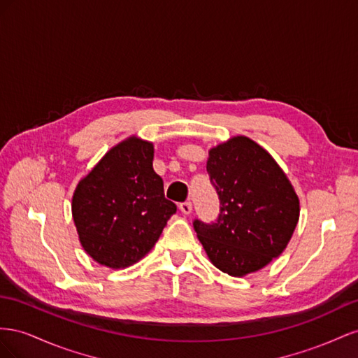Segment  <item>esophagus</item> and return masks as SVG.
Wrapping results in <instances>:
<instances>
[{"instance_id": "1", "label": "esophagus", "mask_w": 358, "mask_h": 358, "mask_svg": "<svg viewBox=\"0 0 358 358\" xmlns=\"http://www.w3.org/2000/svg\"><path fill=\"white\" fill-rule=\"evenodd\" d=\"M180 211L182 214H190L192 213V202L186 201V202H181L180 203Z\"/></svg>"}]
</instances>
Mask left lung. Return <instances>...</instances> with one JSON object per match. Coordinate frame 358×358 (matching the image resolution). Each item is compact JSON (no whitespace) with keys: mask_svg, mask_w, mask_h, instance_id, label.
<instances>
[{"mask_svg":"<svg viewBox=\"0 0 358 358\" xmlns=\"http://www.w3.org/2000/svg\"><path fill=\"white\" fill-rule=\"evenodd\" d=\"M207 172L220 199L214 223L193 222L214 267L234 278L264 268L287 249L300 201L270 152L248 136L208 151Z\"/></svg>","mask_w":358,"mask_h":358,"instance_id":"left-lung-1","label":"left lung"}]
</instances>
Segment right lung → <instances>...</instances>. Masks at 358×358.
Here are the masks:
<instances>
[{"label": "right lung", "mask_w": 358, "mask_h": 358, "mask_svg": "<svg viewBox=\"0 0 358 358\" xmlns=\"http://www.w3.org/2000/svg\"><path fill=\"white\" fill-rule=\"evenodd\" d=\"M152 159V142L129 136L78 182L71 216L84 250L100 265L118 270L144 258L177 211Z\"/></svg>", "instance_id": "add662e5"}]
</instances>
